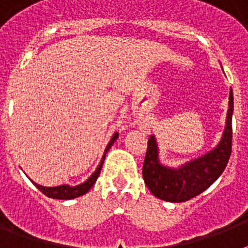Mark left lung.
I'll list each match as a JSON object with an SVG mask.
<instances>
[{"instance_id":"obj_1","label":"left lung","mask_w":248,"mask_h":248,"mask_svg":"<svg viewBox=\"0 0 248 248\" xmlns=\"http://www.w3.org/2000/svg\"><path fill=\"white\" fill-rule=\"evenodd\" d=\"M232 116L233 91L229 93V108L223 136L212 151L179 167H167L159 162L155 135L148 140L143 166V177L152 194L167 202H185L204 192L223 173L232 155Z\"/></svg>"}]
</instances>
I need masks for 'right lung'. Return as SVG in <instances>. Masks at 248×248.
Returning a JSON list of instances; mask_svg holds the SVG:
<instances>
[{
    "label": "right lung",
    "instance_id": "1",
    "mask_svg": "<svg viewBox=\"0 0 248 248\" xmlns=\"http://www.w3.org/2000/svg\"><path fill=\"white\" fill-rule=\"evenodd\" d=\"M117 138H118V134L114 132V135L112 136V139H110V141H109L107 148H105L103 158H101L100 163H99V166H97L96 170H95V172H93L87 180L83 181L82 184L76 185V186H71V185L67 184L59 185V186H42V185L40 184H36L34 181H32V183L36 185L37 189H40L41 192L44 193L45 196L50 197V198H55V200H73V198H77V197L79 196H83V194H86V193L89 192L90 189L93 188V185L96 183V179L97 176H99V173H100L101 167H103V162H104L105 159V155H107V152H108L109 149H110V147L114 144Z\"/></svg>",
    "mask_w": 248,
    "mask_h": 248
}]
</instances>
